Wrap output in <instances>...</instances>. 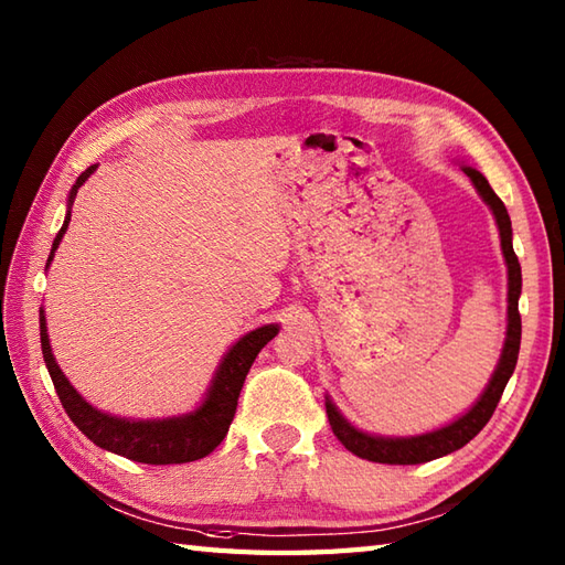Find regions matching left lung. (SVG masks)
<instances>
[{"instance_id":"8db88e82","label":"left lung","mask_w":565,"mask_h":565,"mask_svg":"<svg viewBox=\"0 0 565 565\" xmlns=\"http://www.w3.org/2000/svg\"><path fill=\"white\" fill-rule=\"evenodd\" d=\"M461 170L471 179L478 196H481L488 209L493 211V218L500 231V247L502 257L508 264V332H505V344H502V352L498 359V366L490 376L488 386L483 393L478 395V401L468 407L463 415L451 419L449 425L437 427L431 431H423V435L413 437H381L371 435L354 427L350 419H347L340 407L332 403L330 395H326V411L330 427L334 431L344 449L356 454L359 459L376 461V463H398V466H411V463H425L431 459H439V456H447L456 449H461L463 444L471 441L478 431H481L488 419L493 417L495 407L500 403V395L505 391L508 381L512 376L514 366H518V354H520V340H522V318H520V294H522V269L518 255L512 249V223L505 203L498 199V194L490 189L488 179L476 170V167L461 164Z\"/></svg>"}]
</instances>
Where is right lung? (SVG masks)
I'll list each match as a JSON object with an SVG mask.
<instances>
[{
	"mask_svg": "<svg viewBox=\"0 0 565 565\" xmlns=\"http://www.w3.org/2000/svg\"><path fill=\"white\" fill-rule=\"evenodd\" d=\"M94 172H97V164L87 167V170L77 177V182L72 184L67 194L65 221L53 239V249L51 255H47L45 269L51 267L55 249L60 243H63V235L70 225L72 203H75L79 186L87 182ZM276 332H279V326H276V322H269V326H262L243 334V338H239L231 350L223 354L221 364L215 369V374L209 383L206 395H203V401L191 413L172 415V417H154V419H130V417H118V415L99 411V407H94L92 403L84 401L77 393V388L72 386L53 356L51 340H47L45 310L41 308L43 359H45L47 374H51L53 386L60 395V403H63L72 423H75L84 435L97 444V447L118 456H126L130 461L152 463V466L196 461L218 447L235 417L237 398H239V391H243L247 371L252 362L257 359L262 347L267 344Z\"/></svg>",
	"mask_w": 565,
	"mask_h": 565,
	"instance_id": "1",
	"label": "right lung"
}]
</instances>
